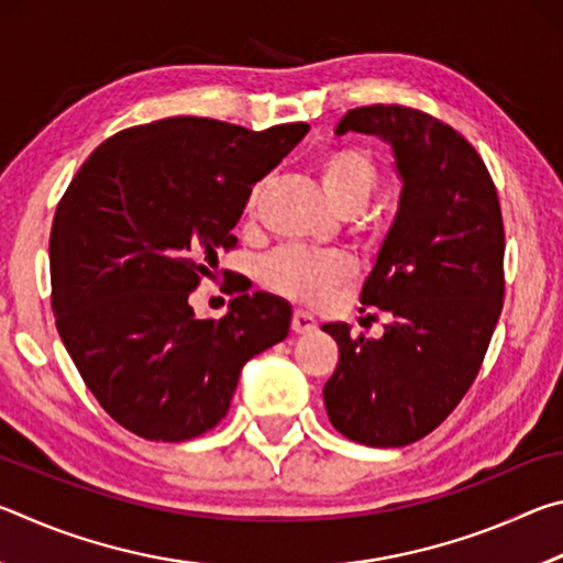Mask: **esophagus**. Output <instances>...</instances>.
<instances>
[{"label": "esophagus", "instance_id": "esophagus-1", "mask_svg": "<svg viewBox=\"0 0 563 563\" xmlns=\"http://www.w3.org/2000/svg\"><path fill=\"white\" fill-rule=\"evenodd\" d=\"M290 328H292V332H298V335H308V332L318 328V320L312 318L308 310H295Z\"/></svg>", "mask_w": 563, "mask_h": 563}]
</instances>
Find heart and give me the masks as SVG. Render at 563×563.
<instances>
[{
    "label": "heart",
    "mask_w": 563,
    "mask_h": 563,
    "mask_svg": "<svg viewBox=\"0 0 563 563\" xmlns=\"http://www.w3.org/2000/svg\"><path fill=\"white\" fill-rule=\"evenodd\" d=\"M316 174L322 194L340 213L360 211L377 184L373 158L355 146L328 148L316 161ZM255 201H258V188H253L247 196V213H253ZM352 275H355V261L335 251L283 247L263 263V280L275 292L302 302H322Z\"/></svg>",
    "instance_id": "obj_1"
}]
</instances>
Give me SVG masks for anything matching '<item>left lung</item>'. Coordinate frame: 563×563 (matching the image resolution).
Instances as JSON below:
<instances>
[{
  "label": "left lung",
  "instance_id": "1",
  "mask_svg": "<svg viewBox=\"0 0 563 563\" xmlns=\"http://www.w3.org/2000/svg\"><path fill=\"white\" fill-rule=\"evenodd\" d=\"M393 148L395 221L360 292L389 322L383 338L322 330L340 347L322 397L332 427L367 446H405L460 405L479 373L504 298V223L479 154L452 126L397 103L352 109L335 133Z\"/></svg>",
  "mask_w": 563,
  "mask_h": 563
}]
</instances>
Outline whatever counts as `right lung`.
<instances>
[{
  "mask_svg": "<svg viewBox=\"0 0 563 563\" xmlns=\"http://www.w3.org/2000/svg\"><path fill=\"white\" fill-rule=\"evenodd\" d=\"M308 129L161 119L103 141L66 188L49 238L56 330L129 432L184 442L213 430L245 362L288 338L278 295L238 285L221 320H198L188 295L235 245L251 188Z\"/></svg>",
  "mask_w": 563,
  "mask_h": 563,
  "instance_id": "obj_1",
  "label": "right lung"
}]
</instances>
